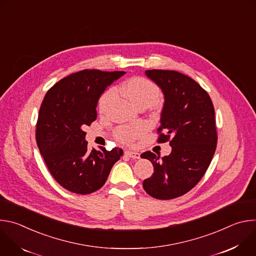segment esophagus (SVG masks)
Masks as SVG:
<instances>
[{"instance_id":"34e87169","label":"esophagus","mask_w":256,"mask_h":256,"mask_svg":"<svg viewBox=\"0 0 256 256\" xmlns=\"http://www.w3.org/2000/svg\"><path fill=\"white\" fill-rule=\"evenodd\" d=\"M126 155L128 156L130 158H134V159H140V153L134 152V151H126Z\"/></svg>"}]
</instances>
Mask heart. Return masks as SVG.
<instances>
[{
    "instance_id": "heart-1",
    "label": "heart",
    "mask_w": 256,
    "mask_h": 256,
    "mask_svg": "<svg viewBox=\"0 0 256 256\" xmlns=\"http://www.w3.org/2000/svg\"><path fill=\"white\" fill-rule=\"evenodd\" d=\"M118 90L136 106L150 105L156 102L160 97L159 87L151 80L144 77H134L118 87ZM116 96V90L110 88L106 90L99 98L98 109L100 114H106L112 105ZM146 130V126L142 124L134 126H118L114 134L116 138L122 142H130L138 138Z\"/></svg>"
}]
</instances>
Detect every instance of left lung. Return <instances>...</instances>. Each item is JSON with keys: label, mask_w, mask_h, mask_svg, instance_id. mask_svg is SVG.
Here are the masks:
<instances>
[{"label": "left lung", "mask_w": 256, "mask_h": 256, "mask_svg": "<svg viewBox=\"0 0 256 256\" xmlns=\"http://www.w3.org/2000/svg\"><path fill=\"white\" fill-rule=\"evenodd\" d=\"M144 74L164 95L158 132L165 134L158 142L169 140L172 151L164 157L150 151L140 155L154 167L142 188L155 198L171 200L194 188L210 164L218 140L214 109L208 94L181 72L147 70Z\"/></svg>", "instance_id": "left-lung-1"}]
</instances>
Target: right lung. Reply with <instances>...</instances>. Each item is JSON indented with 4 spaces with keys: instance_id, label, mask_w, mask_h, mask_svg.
<instances>
[{
    "instance_id": "obj_1",
    "label": "right lung",
    "mask_w": 256,
    "mask_h": 256,
    "mask_svg": "<svg viewBox=\"0 0 256 256\" xmlns=\"http://www.w3.org/2000/svg\"><path fill=\"white\" fill-rule=\"evenodd\" d=\"M126 72L84 70L54 84L46 94L36 124V142L54 176L66 190L89 194L101 188L122 150H88L84 128L97 118L101 94Z\"/></svg>"
}]
</instances>
